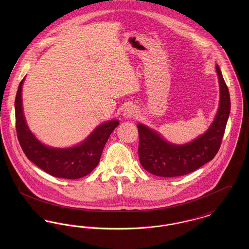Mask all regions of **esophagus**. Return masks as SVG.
I'll use <instances>...</instances> for the list:
<instances>
[{"label": "esophagus", "mask_w": 249, "mask_h": 249, "mask_svg": "<svg viewBox=\"0 0 249 249\" xmlns=\"http://www.w3.org/2000/svg\"><path fill=\"white\" fill-rule=\"evenodd\" d=\"M135 114H136V111H135V109L132 107H127V108L124 110V113H123V115H124L125 118L134 117Z\"/></svg>", "instance_id": "esophagus-1"}]
</instances>
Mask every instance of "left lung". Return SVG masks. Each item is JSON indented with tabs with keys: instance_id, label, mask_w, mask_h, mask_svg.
<instances>
[{
	"instance_id": "obj_1",
	"label": "left lung",
	"mask_w": 249,
	"mask_h": 249,
	"mask_svg": "<svg viewBox=\"0 0 249 249\" xmlns=\"http://www.w3.org/2000/svg\"><path fill=\"white\" fill-rule=\"evenodd\" d=\"M215 69L220 86V104L215 119L205 133L190 143L176 145L164 141L154 130L138 124L139 160L150 174L162 178L185 176L213 160L218 152L231 111V99L218 65Z\"/></svg>"
}]
</instances>
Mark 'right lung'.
I'll list each match as a JSON object with an SVG mask.
<instances>
[{
    "mask_svg": "<svg viewBox=\"0 0 249 249\" xmlns=\"http://www.w3.org/2000/svg\"><path fill=\"white\" fill-rule=\"evenodd\" d=\"M19 83L15 100L16 130L19 144L26 157L52 177L78 179L89 175L98 165L107 140L119 124L118 120L107 121L80 144L71 148H53L39 142L30 131L22 111L21 89Z\"/></svg>",
    "mask_w": 249,
    "mask_h": 249,
    "instance_id": "1",
    "label": "right lung"
}]
</instances>
